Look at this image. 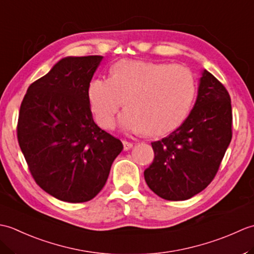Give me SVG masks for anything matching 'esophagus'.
Returning <instances> with one entry per match:
<instances>
[{"label":"esophagus","mask_w":254,"mask_h":254,"mask_svg":"<svg viewBox=\"0 0 254 254\" xmlns=\"http://www.w3.org/2000/svg\"><path fill=\"white\" fill-rule=\"evenodd\" d=\"M122 143H123V149L124 150H128V149H131L133 147V143H130L127 141H123Z\"/></svg>","instance_id":"esophagus-1"}]
</instances>
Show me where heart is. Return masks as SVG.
I'll return each mask as SVG.
<instances>
[{
    "label": "heart",
    "instance_id": "b5f03b06",
    "mask_svg": "<svg viewBox=\"0 0 254 254\" xmlns=\"http://www.w3.org/2000/svg\"><path fill=\"white\" fill-rule=\"evenodd\" d=\"M196 93L193 73L179 64L121 60L111 69V77L91 80L88 101L97 123L106 130L115 127L120 116L123 130L168 134L186 120Z\"/></svg>",
    "mask_w": 254,
    "mask_h": 254
}]
</instances>
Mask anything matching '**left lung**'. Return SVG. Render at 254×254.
Returning a JSON list of instances; mask_svg holds the SVG:
<instances>
[{"mask_svg":"<svg viewBox=\"0 0 254 254\" xmlns=\"http://www.w3.org/2000/svg\"><path fill=\"white\" fill-rule=\"evenodd\" d=\"M231 124L228 91L204 69L195 105L186 121L152 143L155 157L144 171L150 190L168 201H183L203 191L216 176L233 137Z\"/></svg>","mask_w":254,"mask_h":254,"instance_id":"8db88e82","label":"left lung"}]
</instances>
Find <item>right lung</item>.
<instances>
[{
	"label": "right lung",
	"mask_w": 254,
	"mask_h": 254,
	"mask_svg": "<svg viewBox=\"0 0 254 254\" xmlns=\"http://www.w3.org/2000/svg\"><path fill=\"white\" fill-rule=\"evenodd\" d=\"M101 56L68 57L32 83L21 101L18 144L42 190L69 203L90 201L121 153L120 139L97 126L87 96Z\"/></svg>",
	"instance_id": "add662e5"
}]
</instances>
